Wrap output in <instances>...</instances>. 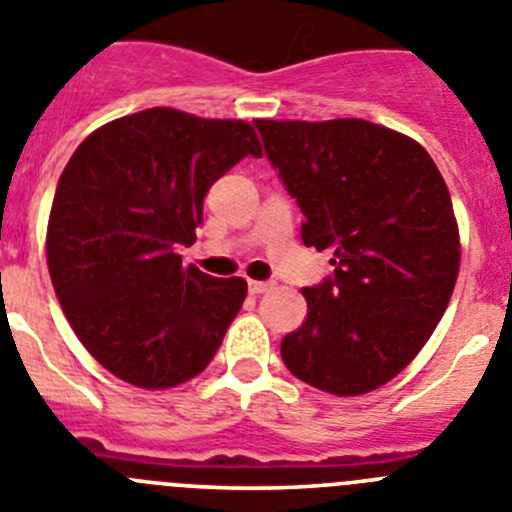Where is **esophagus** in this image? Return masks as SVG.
<instances>
[{
  "label": "esophagus",
  "mask_w": 512,
  "mask_h": 512,
  "mask_svg": "<svg viewBox=\"0 0 512 512\" xmlns=\"http://www.w3.org/2000/svg\"><path fill=\"white\" fill-rule=\"evenodd\" d=\"M273 280H250L247 288H250L252 296H260V293H267V290H273Z\"/></svg>",
  "instance_id": "34e87169"
}]
</instances>
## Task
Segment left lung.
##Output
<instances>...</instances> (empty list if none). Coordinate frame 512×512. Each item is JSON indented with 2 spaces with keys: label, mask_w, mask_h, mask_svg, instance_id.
I'll return each mask as SVG.
<instances>
[{
  "label": "left lung",
  "mask_w": 512,
  "mask_h": 512,
  "mask_svg": "<svg viewBox=\"0 0 512 512\" xmlns=\"http://www.w3.org/2000/svg\"><path fill=\"white\" fill-rule=\"evenodd\" d=\"M267 160L303 211L306 247L334 252V273L303 288L308 313L280 342L298 380L362 395L421 352L449 306L459 229L431 155L365 122L257 119Z\"/></svg>",
  "instance_id": "1"
}]
</instances>
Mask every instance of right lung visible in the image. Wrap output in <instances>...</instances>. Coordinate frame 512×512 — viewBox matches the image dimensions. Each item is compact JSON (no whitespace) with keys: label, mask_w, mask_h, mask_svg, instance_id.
Wrapping results in <instances>:
<instances>
[{"label":"right lung","mask_w":512,"mask_h":512,"mask_svg":"<svg viewBox=\"0 0 512 512\" xmlns=\"http://www.w3.org/2000/svg\"><path fill=\"white\" fill-rule=\"evenodd\" d=\"M245 155L242 119L155 107L91 132L68 160L48 222V270L68 324L91 357L145 390L206 370L242 308V278L183 267L204 196Z\"/></svg>","instance_id":"add662e5"}]
</instances>
